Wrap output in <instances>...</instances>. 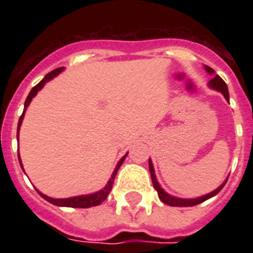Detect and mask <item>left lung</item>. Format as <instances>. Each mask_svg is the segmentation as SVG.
Instances as JSON below:
<instances>
[{"label":"left lung","mask_w":253,"mask_h":253,"mask_svg":"<svg viewBox=\"0 0 253 253\" xmlns=\"http://www.w3.org/2000/svg\"><path fill=\"white\" fill-rule=\"evenodd\" d=\"M206 68V71H208L210 75H212L214 73V69L210 68V67H205ZM209 85L211 87H214L215 90L220 91L222 94L224 95V98L227 99L230 98V95H228V89H227V85H226V83H224L222 79H220L218 75H216L215 77H212L211 80H210V83H209ZM148 167H150V172H151V178H152V184H154V188L156 189V192H158L159 194V198L164 202L166 205H169V206H178V208H186V206H196V205H200L202 204V202H205L206 200H209V198H211V197L216 196L218 193L222 190V188L224 186V184L227 182V181H224L223 184L220 185L219 188L215 189L214 192L209 193V194H206V196H202V197H198V198H193V200H182V198H176V197L173 196H169L168 193H166L164 190L162 189V186L159 185L158 180H156V176H155V170H154V166H152V163H151V160L148 162Z\"/></svg>","instance_id":"1"}]
</instances>
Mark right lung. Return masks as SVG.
Returning a JSON list of instances; mask_svg holds the SVG:
<instances>
[{"mask_svg": "<svg viewBox=\"0 0 253 253\" xmlns=\"http://www.w3.org/2000/svg\"><path fill=\"white\" fill-rule=\"evenodd\" d=\"M63 69L64 68H63V67H60V68H56V69H53V71H51V72L45 75L44 79H43V80H42L39 84L35 85V86L31 89V91H30L29 95H27V98H26V101H25V110H26V107L29 106V103L31 102V99H33L34 97L37 95L38 91L41 90L42 87H43V85H44L47 81L51 80V79H53L55 76H57V75H59V73H60ZM25 110H23V113H22L21 118H19V122H18V135H19V127H21L22 121H23ZM18 135H17V138H18ZM126 156L119 160V163L117 164V167H115L114 172H113V174H111L110 180H109L107 185L102 189V190H99V192L93 193V194H89V196L72 197V198H64V200H55V198H51V197H47V196H44V194H42L41 192H38V193H39V194H41V196L43 197L45 201H48V202H51L52 205H56V206H64V208H80V209L98 206V205L102 204L103 201L106 200V197L109 196V193H110L111 188H113V184H114V178H115V176H117V172H118L119 167L122 166L123 160L126 159ZM18 159H19V154H18ZM19 163H21V160H19ZM21 167H22V163H21Z\"/></svg>", "mask_w": 253, "mask_h": 253, "instance_id": "add662e5", "label": "right lung"}]
</instances>
